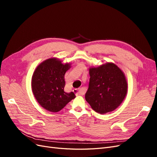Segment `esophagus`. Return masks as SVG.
<instances>
[{
  "label": "esophagus",
  "instance_id": "1",
  "mask_svg": "<svg viewBox=\"0 0 157 157\" xmlns=\"http://www.w3.org/2000/svg\"><path fill=\"white\" fill-rule=\"evenodd\" d=\"M73 92L75 93L78 96H82L86 92V89L84 88H80V89H74Z\"/></svg>",
  "mask_w": 157,
  "mask_h": 157
}]
</instances>
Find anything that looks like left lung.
I'll list each match as a JSON object with an SVG mask.
<instances>
[{
	"label": "left lung",
	"mask_w": 157,
	"mask_h": 157,
	"mask_svg": "<svg viewBox=\"0 0 157 157\" xmlns=\"http://www.w3.org/2000/svg\"><path fill=\"white\" fill-rule=\"evenodd\" d=\"M89 86L85 99L94 111L105 114L116 109L124 100L128 84L124 73L113 63L89 69Z\"/></svg>",
	"instance_id": "8db88e82"
}]
</instances>
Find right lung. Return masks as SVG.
Returning a JSON list of instances; mask_svg holds the SVG:
<instances>
[{
	"label": "right lung",
	"instance_id": "1",
	"mask_svg": "<svg viewBox=\"0 0 157 157\" xmlns=\"http://www.w3.org/2000/svg\"><path fill=\"white\" fill-rule=\"evenodd\" d=\"M70 63L57 58L44 61L36 68L31 80L32 91L36 101L47 111L56 113L75 98V94L64 91L65 74Z\"/></svg>",
	"mask_w": 157,
	"mask_h": 157
}]
</instances>
